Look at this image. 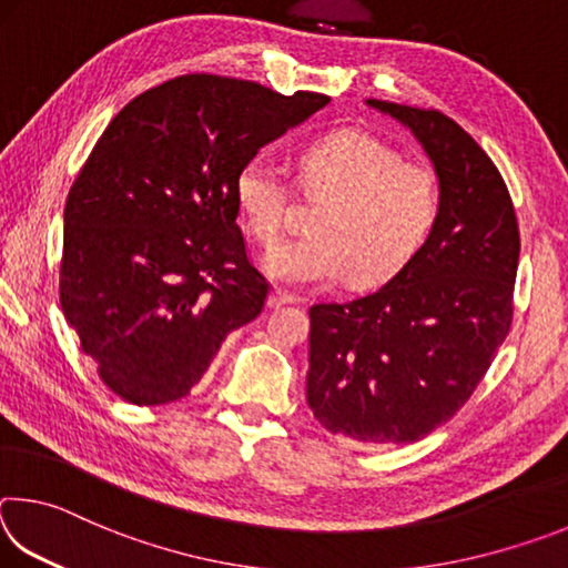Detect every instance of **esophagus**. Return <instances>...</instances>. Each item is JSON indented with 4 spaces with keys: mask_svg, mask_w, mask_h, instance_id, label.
I'll return each instance as SVG.
<instances>
[{
    "mask_svg": "<svg viewBox=\"0 0 568 568\" xmlns=\"http://www.w3.org/2000/svg\"><path fill=\"white\" fill-rule=\"evenodd\" d=\"M297 297L293 293L287 291H281V287H275V291H271V295H267V305L271 307H281V305H291L295 303Z\"/></svg>",
    "mask_w": 568,
    "mask_h": 568,
    "instance_id": "1",
    "label": "esophagus"
}]
</instances>
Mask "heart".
<instances>
[{"label": "heart", "mask_w": 568, "mask_h": 568, "mask_svg": "<svg viewBox=\"0 0 568 568\" xmlns=\"http://www.w3.org/2000/svg\"><path fill=\"white\" fill-rule=\"evenodd\" d=\"M297 182L321 200L311 235L285 240L263 267L287 285H318L345 275L348 285H376L396 275L436 225L438 178L426 162L400 160L398 150L368 132L341 130L307 145L297 158ZM240 220L257 243L283 230L285 182L255 158L235 178Z\"/></svg>", "instance_id": "heart-1"}]
</instances>
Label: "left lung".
<instances>
[{"instance_id": "obj_1", "label": "left lung", "mask_w": 568, "mask_h": 568, "mask_svg": "<svg viewBox=\"0 0 568 568\" xmlns=\"http://www.w3.org/2000/svg\"><path fill=\"white\" fill-rule=\"evenodd\" d=\"M416 134L438 175L426 243L376 293L318 303L305 396L331 434L413 444L456 416L514 318L518 223L478 142L438 110L368 100Z\"/></svg>"}]
</instances>
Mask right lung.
Instances as JSON below:
<instances>
[{"label": "right lung", "mask_w": 568, "mask_h": 568, "mask_svg": "<svg viewBox=\"0 0 568 568\" xmlns=\"http://www.w3.org/2000/svg\"><path fill=\"white\" fill-rule=\"evenodd\" d=\"M328 102L182 74L114 114L67 195L60 303L122 400L185 398L227 333L261 315L271 285L247 261L235 178Z\"/></svg>", "instance_id": "1"}]
</instances>
